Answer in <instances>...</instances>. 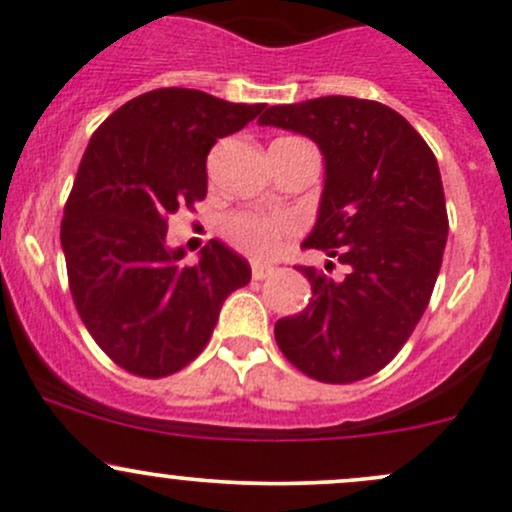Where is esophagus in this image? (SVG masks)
Listing matches in <instances>:
<instances>
[{"label":"esophagus","mask_w":512,"mask_h":512,"mask_svg":"<svg viewBox=\"0 0 512 512\" xmlns=\"http://www.w3.org/2000/svg\"><path fill=\"white\" fill-rule=\"evenodd\" d=\"M272 272H274L272 265H260V262H255V265H252V277H255L257 282H262V279H267Z\"/></svg>","instance_id":"obj_1"}]
</instances>
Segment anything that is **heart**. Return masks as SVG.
Wrapping results in <instances>:
<instances>
[{"instance_id":"1","label":"heart","mask_w":512,"mask_h":512,"mask_svg":"<svg viewBox=\"0 0 512 512\" xmlns=\"http://www.w3.org/2000/svg\"><path fill=\"white\" fill-rule=\"evenodd\" d=\"M297 225L289 215H262L238 213L230 215L225 220V235L242 252L257 260H267V257L277 255L282 245L294 235Z\"/></svg>"}]
</instances>
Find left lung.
<instances>
[{"instance_id":"1","label":"left lung","mask_w":512,"mask_h":512,"mask_svg":"<svg viewBox=\"0 0 512 512\" xmlns=\"http://www.w3.org/2000/svg\"><path fill=\"white\" fill-rule=\"evenodd\" d=\"M260 125L304 134L326 164L319 218L304 247L347 267L311 282L299 316L274 324L284 358L319 383L346 385L383 370L422 319L437 284L449 218L437 157L400 112L328 95L265 107Z\"/></svg>"}]
</instances>
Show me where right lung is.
I'll return each mask as SVG.
<instances>
[{
  "label": "right lung",
  "mask_w": 512,
  "mask_h": 512,
  "mask_svg": "<svg viewBox=\"0 0 512 512\" xmlns=\"http://www.w3.org/2000/svg\"><path fill=\"white\" fill-rule=\"evenodd\" d=\"M265 105L188 88L125 102L95 129L61 220L68 284L95 343L127 373L166 378L211 341L220 306L245 287V257L211 240L198 265L166 247L169 215L203 201L220 137Z\"/></svg>",
  "instance_id": "1"
}]
</instances>
